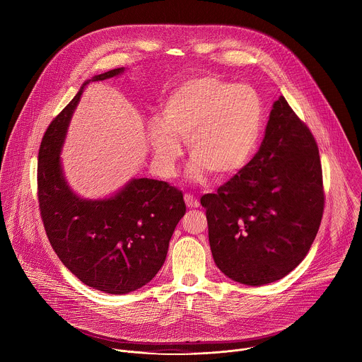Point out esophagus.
<instances>
[{
	"mask_svg": "<svg viewBox=\"0 0 362 362\" xmlns=\"http://www.w3.org/2000/svg\"><path fill=\"white\" fill-rule=\"evenodd\" d=\"M185 202H186L187 208H197V206H199V200L193 194H190V193L185 194Z\"/></svg>",
	"mask_w": 362,
	"mask_h": 362,
	"instance_id": "obj_1",
	"label": "esophagus"
}]
</instances>
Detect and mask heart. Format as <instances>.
<instances>
[{"instance_id":"obj_1","label":"heart","mask_w":362,"mask_h":362,"mask_svg":"<svg viewBox=\"0 0 362 362\" xmlns=\"http://www.w3.org/2000/svg\"><path fill=\"white\" fill-rule=\"evenodd\" d=\"M264 123L262 100L252 87L215 76L180 83L160 105L159 123H151L147 139L162 172L172 175L186 140L193 159L189 176L202 180L211 172L223 179L250 160Z\"/></svg>"}]
</instances>
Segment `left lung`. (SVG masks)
<instances>
[{
	"label": "left lung",
	"mask_w": 362,
	"mask_h": 362,
	"mask_svg": "<svg viewBox=\"0 0 362 362\" xmlns=\"http://www.w3.org/2000/svg\"><path fill=\"white\" fill-rule=\"evenodd\" d=\"M200 203L215 264L228 278L267 285L302 262L324 215L322 166L314 134L284 95L253 159Z\"/></svg>",
	"instance_id": "left-lung-1"
}]
</instances>
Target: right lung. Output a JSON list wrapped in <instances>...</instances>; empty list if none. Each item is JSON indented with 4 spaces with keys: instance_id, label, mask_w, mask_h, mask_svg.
<instances>
[{
    "instance_id": "1",
    "label": "right lung",
    "mask_w": 362,
    "mask_h": 362,
    "mask_svg": "<svg viewBox=\"0 0 362 362\" xmlns=\"http://www.w3.org/2000/svg\"><path fill=\"white\" fill-rule=\"evenodd\" d=\"M123 67L93 77H115ZM47 127L37 163L41 221L54 252L83 284L123 295L150 282L165 264L169 240L186 214L183 193L168 182L133 179L105 200H84L67 186L60 150L84 86Z\"/></svg>"
}]
</instances>
